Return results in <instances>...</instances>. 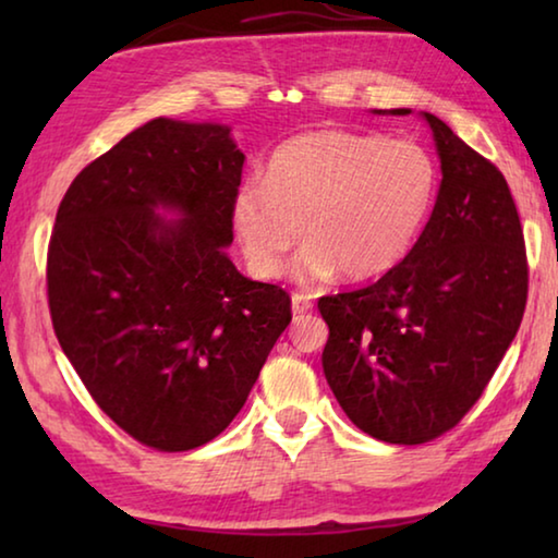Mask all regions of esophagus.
Returning a JSON list of instances; mask_svg holds the SVG:
<instances>
[{"instance_id": "1", "label": "esophagus", "mask_w": 558, "mask_h": 558, "mask_svg": "<svg viewBox=\"0 0 558 558\" xmlns=\"http://www.w3.org/2000/svg\"><path fill=\"white\" fill-rule=\"evenodd\" d=\"M310 310H313V300H310L307 295H300V292H295V295H292V317H300V315H305V313H310Z\"/></svg>"}]
</instances>
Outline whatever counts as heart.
<instances>
[{"label":"heart","instance_id":"b5f03b06","mask_svg":"<svg viewBox=\"0 0 558 558\" xmlns=\"http://www.w3.org/2000/svg\"><path fill=\"white\" fill-rule=\"evenodd\" d=\"M438 165L415 140L381 132L313 130L268 159L266 179H248L231 202V223L251 270L278 278L300 235V280L359 282L391 270L426 223Z\"/></svg>","mask_w":558,"mask_h":558}]
</instances>
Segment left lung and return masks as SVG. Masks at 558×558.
Returning a JSON list of instances; mask_svg holds the SVG:
<instances>
[{
    "label": "left lung",
    "instance_id": "1",
    "mask_svg": "<svg viewBox=\"0 0 558 558\" xmlns=\"http://www.w3.org/2000/svg\"><path fill=\"white\" fill-rule=\"evenodd\" d=\"M421 118L442 172L426 229L374 286L317 305L335 399L359 430L396 446L438 438L475 405L522 323L529 282L502 172L440 118Z\"/></svg>",
    "mask_w": 558,
    "mask_h": 558
}]
</instances>
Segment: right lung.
Returning a JSON list of instances; mask_svg holds the SVG:
<instances>
[{
	"mask_svg": "<svg viewBox=\"0 0 558 558\" xmlns=\"http://www.w3.org/2000/svg\"><path fill=\"white\" fill-rule=\"evenodd\" d=\"M245 155L221 122L155 118L73 179L46 286L88 393L149 448L214 440L243 409L290 295L226 253Z\"/></svg>",
	"mask_w": 558,
	"mask_h": 558,
	"instance_id": "obj_1",
	"label": "right lung"
}]
</instances>
